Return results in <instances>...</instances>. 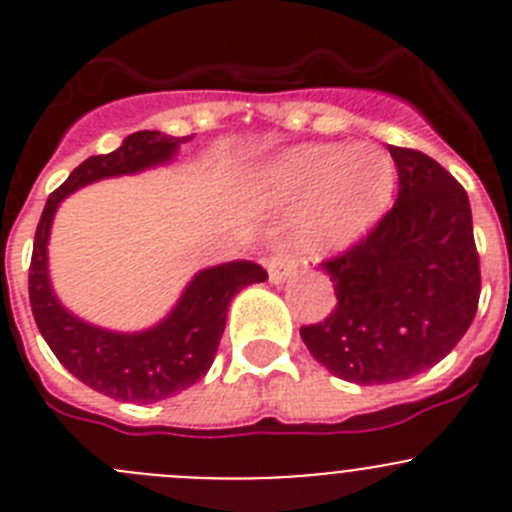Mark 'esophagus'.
I'll return each mask as SVG.
<instances>
[{"instance_id":"1","label":"esophagus","mask_w":512,"mask_h":512,"mask_svg":"<svg viewBox=\"0 0 512 512\" xmlns=\"http://www.w3.org/2000/svg\"><path fill=\"white\" fill-rule=\"evenodd\" d=\"M266 269H269V279L274 281V284H281V281L289 279V276L294 274V269H297V259L289 256V253H274V256L269 259V264H266Z\"/></svg>"}]
</instances>
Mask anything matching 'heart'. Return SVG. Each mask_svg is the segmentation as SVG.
<instances>
[{"mask_svg":"<svg viewBox=\"0 0 512 512\" xmlns=\"http://www.w3.org/2000/svg\"><path fill=\"white\" fill-rule=\"evenodd\" d=\"M396 167L378 147L302 144L279 154L256 177V192L274 205L302 203L299 243L312 251L340 248L368 231L388 208Z\"/></svg>","mask_w":512,"mask_h":512,"instance_id":"heart-1","label":"heart"}]
</instances>
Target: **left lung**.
<instances>
[{
  "mask_svg": "<svg viewBox=\"0 0 512 512\" xmlns=\"http://www.w3.org/2000/svg\"><path fill=\"white\" fill-rule=\"evenodd\" d=\"M393 208L350 248L322 261L337 304L299 327L317 363L360 386L396 383L447 358L475 320L480 256L464 187L419 149L388 147Z\"/></svg>",
  "mask_w": 512,
  "mask_h": 512,
  "instance_id": "left-lung-1",
  "label": "left lung"
}]
</instances>
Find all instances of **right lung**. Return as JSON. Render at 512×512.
Returning <instances> with one entry per match:
<instances>
[{
  "instance_id": "1",
  "label": "right lung",
  "mask_w": 512,
  "mask_h": 512,
  "mask_svg": "<svg viewBox=\"0 0 512 512\" xmlns=\"http://www.w3.org/2000/svg\"><path fill=\"white\" fill-rule=\"evenodd\" d=\"M190 137L137 131L109 154L88 157L50 192L40 215L30 261V307L37 330L55 358L81 383L119 401L152 403L198 383L213 365L225 330L228 304L248 284L269 279L259 264L233 261L200 271L167 320L147 332L121 335L101 330L65 312L48 279V236L60 200L88 182L131 175L162 164Z\"/></svg>"
}]
</instances>
